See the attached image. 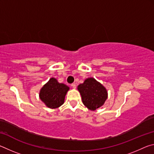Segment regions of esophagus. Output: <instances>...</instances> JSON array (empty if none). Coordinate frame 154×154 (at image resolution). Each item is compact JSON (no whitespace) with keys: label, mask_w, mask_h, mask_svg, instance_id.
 Instances as JSON below:
<instances>
[{"label":"esophagus","mask_w":154,"mask_h":154,"mask_svg":"<svg viewBox=\"0 0 154 154\" xmlns=\"http://www.w3.org/2000/svg\"><path fill=\"white\" fill-rule=\"evenodd\" d=\"M71 86H72V88H73V89H75V88H76V87H77V85H76V84H75V83H72Z\"/></svg>","instance_id":"obj_1"}]
</instances>
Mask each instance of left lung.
<instances>
[{
	"label": "left lung",
	"mask_w": 154,
	"mask_h": 154,
	"mask_svg": "<svg viewBox=\"0 0 154 154\" xmlns=\"http://www.w3.org/2000/svg\"><path fill=\"white\" fill-rule=\"evenodd\" d=\"M82 102L91 111H95L105 104L108 98L107 90L94 78L89 77L77 86Z\"/></svg>",
	"instance_id": "obj_1"
}]
</instances>
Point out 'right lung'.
<instances>
[{"mask_svg": "<svg viewBox=\"0 0 154 154\" xmlns=\"http://www.w3.org/2000/svg\"><path fill=\"white\" fill-rule=\"evenodd\" d=\"M70 88L64 83H59L51 77L39 91L41 101L49 109H57L64 103L65 96Z\"/></svg>", "mask_w": 154, "mask_h": 154, "instance_id": "add662e5", "label": "right lung"}]
</instances>
